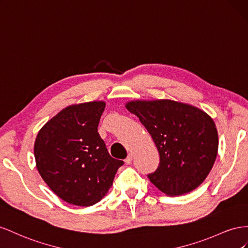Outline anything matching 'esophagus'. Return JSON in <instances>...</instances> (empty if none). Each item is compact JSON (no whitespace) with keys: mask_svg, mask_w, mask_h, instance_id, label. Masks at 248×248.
<instances>
[{"mask_svg":"<svg viewBox=\"0 0 248 248\" xmlns=\"http://www.w3.org/2000/svg\"><path fill=\"white\" fill-rule=\"evenodd\" d=\"M132 161H133V155L130 154V155H128V158H126V159L124 160V162H125V164L130 165V164H132Z\"/></svg>","mask_w":248,"mask_h":248,"instance_id":"esophagus-1","label":"esophagus"}]
</instances>
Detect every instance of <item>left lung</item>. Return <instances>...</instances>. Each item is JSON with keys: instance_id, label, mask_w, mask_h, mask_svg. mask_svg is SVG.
Returning a JSON list of instances; mask_svg holds the SVG:
<instances>
[{"instance_id": "1", "label": "left lung", "mask_w": 248, "mask_h": 248, "mask_svg": "<svg viewBox=\"0 0 248 248\" xmlns=\"http://www.w3.org/2000/svg\"><path fill=\"white\" fill-rule=\"evenodd\" d=\"M125 108L150 133L160 155L147 176L169 196L191 192L206 180L218 152V133L206 112L171 100L132 101Z\"/></svg>"}]
</instances>
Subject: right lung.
<instances>
[{
  "label": "right lung",
  "instance_id": "add662e5",
  "mask_svg": "<svg viewBox=\"0 0 248 248\" xmlns=\"http://www.w3.org/2000/svg\"><path fill=\"white\" fill-rule=\"evenodd\" d=\"M105 102L68 106L42 126L34 144L41 178L64 202L89 207L112 186L124 161L112 158L97 132Z\"/></svg>",
  "mask_w": 248,
  "mask_h": 248
}]
</instances>
